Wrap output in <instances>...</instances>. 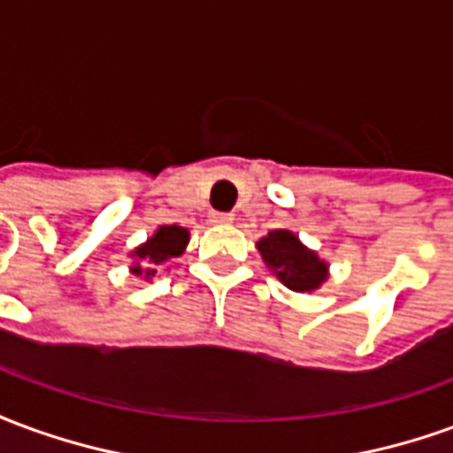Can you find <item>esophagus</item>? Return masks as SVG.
<instances>
[{"mask_svg": "<svg viewBox=\"0 0 453 453\" xmlns=\"http://www.w3.org/2000/svg\"><path fill=\"white\" fill-rule=\"evenodd\" d=\"M208 223H211V226H227V223H233V216H230V213H218V211H213V213L208 216Z\"/></svg>", "mask_w": 453, "mask_h": 453, "instance_id": "34e87169", "label": "esophagus"}]
</instances>
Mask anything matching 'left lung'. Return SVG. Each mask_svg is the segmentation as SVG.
<instances>
[{"label":"left lung","mask_w":453,"mask_h":453,"mask_svg":"<svg viewBox=\"0 0 453 453\" xmlns=\"http://www.w3.org/2000/svg\"><path fill=\"white\" fill-rule=\"evenodd\" d=\"M257 250L266 269L296 294H313L330 276V265L323 257L305 247L301 237L286 227L269 230L265 237H259Z\"/></svg>","instance_id":"1"}]
</instances>
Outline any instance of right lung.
Returning <instances> with one entry per match:
<instances>
[{"label":"right lung","instance_id":"obj_1","mask_svg":"<svg viewBox=\"0 0 453 453\" xmlns=\"http://www.w3.org/2000/svg\"><path fill=\"white\" fill-rule=\"evenodd\" d=\"M188 245V230L181 226H159L152 235L130 252V274L150 281L157 274V266L167 265L169 259L184 255Z\"/></svg>","mask_w":453,"mask_h":453}]
</instances>
